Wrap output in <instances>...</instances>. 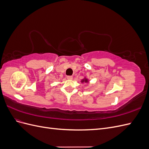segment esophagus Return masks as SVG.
I'll return each instance as SVG.
<instances>
[{
    "label": "esophagus",
    "instance_id": "1",
    "mask_svg": "<svg viewBox=\"0 0 149 149\" xmlns=\"http://www.w3.org/2000/svg\"><path fill=\"white\" fill-rule=\"evenodd\" d=\"M66 78H67L68 79H73V76H66Z\"/></svg>",
    "mask_w": 149,
    "mask_h": 149
}]
</instances>
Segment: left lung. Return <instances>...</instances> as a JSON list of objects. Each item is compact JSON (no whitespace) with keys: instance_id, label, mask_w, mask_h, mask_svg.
I'll use <instances>...</instances> for the list:
<instances>
[{"instance_id":"1","label":"left lung","mask_w":149,"mask_h":149,"mask_svg":"<svg viewBox=\"0 0 149 149\" xmlns=\"http://www.w3.org/2000/svg\"><path fill=\"white\" fill-rule=\"evenodd\" d=\"M88 83V79H86V78H84V79H83L82 80H81V83Z\"/></svg>"}]
</instances>
